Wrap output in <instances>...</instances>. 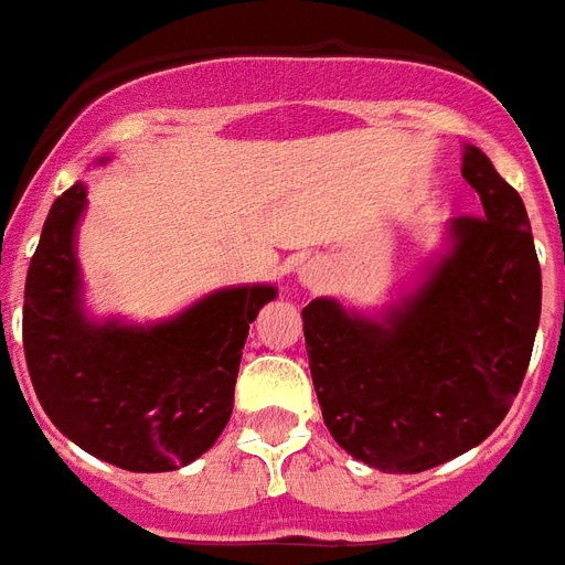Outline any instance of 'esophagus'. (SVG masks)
I'll return each mask as SVG.
<instances>
[{
  "label": "esophagus",
  "mask_w": 565,
  "mask_h": 565,
  "mask_svg": "<svg viewBox=\"0 0 565 565\" xmlns=\"http://www.w3.org/2000/svg\"><path fill=\"white\" fill-rule=\"evenodd\" d=\"M297 282L303 288H320L327 282V268H323L318 259L306 262V265H300V270H297Z\"/></svg>",
  "instance_id": "esophagus-1"
}]
</instances>
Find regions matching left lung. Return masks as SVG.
<instances>
[{
    "mask_svg": "<svg viewBox=\"0 0 565 565\" xmlns=\"http://www.w3.org/2000/svg\"><path fill=\"white\" fill-rule=\"evenodd\" d=\"M484 218H452L417 282L379 311L318 297L303 309L323 423L382 472H423L493 435L525 379L543 277L531 221L490 157L463 146Z\"/></svg>",
    "mask_w": 565,
    "mask_h": 565,
    "instance_id": "1",
    "label": "left lung"
}]
</instances>
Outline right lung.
Listing matches in <instances>:
<instances>
[{
  "instance_id": "obj_1",
  "label": "right lung",
  "mask_w": 565,
  "mask_h": 565,
  "mask_svg": "<svg viewBox=\"0 0 565 565\" xmlns=\"http://www.w3.org/2000/svg\"><path fill=\"white\" fill-rule=\"evenodd\" d=\"M84 212L78 180L52 204L31 256L22 303L31 385L84 452L130 472L186 467L227 426L247 329L277 286L218 288L157 323L93 318L78 262Z\"/></svg>"
}]
</instances>
